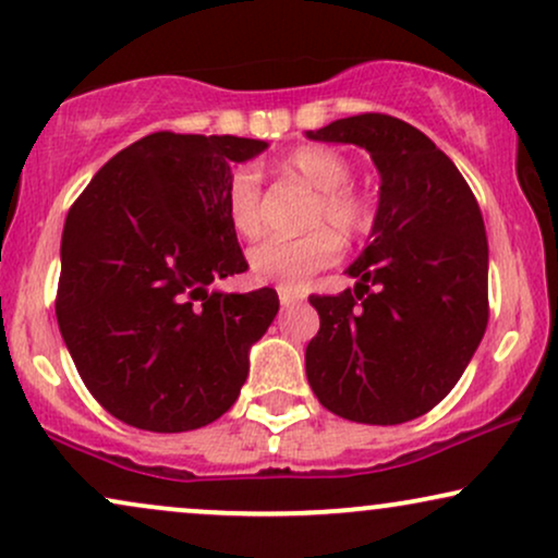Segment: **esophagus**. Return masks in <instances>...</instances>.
I'll return each instance as SVG.
<instances>
[{
  "mask_svg": "<svg viewBox=\"0 0 558 558\" xmlns=\"http://www.w3.org/2000/svg\"><path fill=\"white\" fill-rule=\"evenodd\" d=\"M279 302H281V307H294L302 302V294L292 292V290H279Z\"/></svg>",
  "mask_w": 558,
  "mask_h": 558,
  "instance_id": "obj_1",
  "label": "esophagus"
}]
</instances>
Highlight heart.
<instances>
[{"label": "heart", "mask_w": 558, "mask_h": 558, "mask_svg": "<svg viewBox=\"0 0 558 558\" xmlns=\"http://www.w3.org/2000/svg\"><path fill=\"white\" fill-rule=\"evenodd\" d=\"M287 173L298 175L313 191H318V204L313 209V225L328 222L341 235H362L373 225V206L367 198L349 189L352 162L328 147H300L281 160ZM227 217L232 230L243 238H256L264 227L260 215V175L251 165H240L227 183ZM328 227L307 232L300 238H268L247 253L251 277L260 284H274L279 290H300L320 268L331 266L341 253L336 232Z\"/></svg>", "instance_id": "1"}]
</instances>
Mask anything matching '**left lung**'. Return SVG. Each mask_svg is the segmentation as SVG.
Returning a JSON list of instances; mask_svg holds the SVG:
<instances>
[{
    "instance_id": "obj_1",
    "label": "left lung",
    "mask_w": 558,
    "mask_h": 558,
    "mask_svg": "<svg viewBox=\"0 0 558 558\" xmlns=\"http://www.w3.org/2000/svg\"><path fill=\"white\" fill-rule=\"evenodd\" d=\"M305 136L356 144L380 173L373 232L347 268L354 292L311 298L320 331L307 343V383L349 422H411L456 388L489 323L476 196L429 136L393 116H349Z\"/></svg>"
}]
</instances>
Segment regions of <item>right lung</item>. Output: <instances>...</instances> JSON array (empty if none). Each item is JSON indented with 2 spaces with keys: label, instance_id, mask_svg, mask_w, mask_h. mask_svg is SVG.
<instances>
[{
  "label": "right lung",
  "instance_id": "obj_1",
  "mask_svg": "<svg viewBox=\"0 0 558 558\" xmlns=\"http://www.w3.org/2000/svg\"><path fill=\"white\" fill-rule=\"evenodd\" d=\"M260 140L157 132L121 149L69 209L57 320L82 383L147 432L211 424L238 401L277 292H219L247 264L227 217Z\"/></svg>",
  "mask_w": 558,
  "mask_h": 558
}]
</instances>
